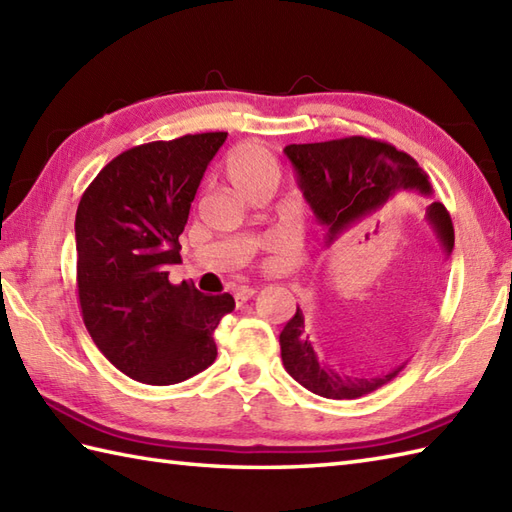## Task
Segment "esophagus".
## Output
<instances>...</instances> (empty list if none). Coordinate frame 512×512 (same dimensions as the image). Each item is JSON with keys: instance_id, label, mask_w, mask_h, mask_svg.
<instances>
[{"instance_id": "obj_1", "label": "esophagus", "mask_w": 512, "mask_h": 512, "mask_svg": "<svg viewBox=\"0 0 512 512\" xmlns=\"http://www.w3.org/2000/svg\"><path fill=\"white\" fill-rule=\"evenodd\" d=\"M255 288H250V286H239V288H235V292H233V297H235V301L237 303H246L248 299H253L255 297Z\"/></svg>"}]
</instances>
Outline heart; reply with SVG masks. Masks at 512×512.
<instances>
[{
	"label": "heart",
	"instance_id": "b5f03b06",
	"mask_svg": "<svg viewBox=\"0 0 512 512\" xmlns=\"http://www.w3.org/2000/svg\"><path fill=\"white\" fill-rule=\"evenodd\" d=\"M224 171L226 178L233 182V187L244 195L262 187H277L281 178L279 162L273 151L262 143H255V140L237 145L226 156Z\"/></svg>",
	"mask_w": 512,
	"mask_h": 512
}]
</instances>
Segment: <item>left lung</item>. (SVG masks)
Here are the masks:
<instances>
[{
  "label": "left lung",
  "instance_id": "obj_1",
  "mask_svg": "<svg viewBox=\"0 0 512 512\" xmlns=\"http://www.w3.org/2000/svg\"><path fill=\"white\" fill-rule=\"evenodd\" d=\"M286 156L297 171V182L317 220L328 228V244L350 242L380 224L413 209V195H431L424 169L405 151L385 140L347 136L325 143L288 145ZM427 222L447 253L453 250L451 215L440 202L427 206ZM297 306L279 334L286 372L312 394L332 400H354L394 380L405 365L383 376L352 378L334 372L314 352Z\"/></svg>",
  "mask_w": 512,
  "mask_h": 512
}]
</instances>
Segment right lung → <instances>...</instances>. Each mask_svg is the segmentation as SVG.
<instances>
[{
    "label": "right lung",
    "instance_id": "right-lung-1",
    "mask_svg": "<svg viewBox=\"0 0 512 512\" xmlns=\"http://www.w3.org/2000/svg\"><path fill=\"white\" fill-rule=\"evenodd\" d=\"M226 132L154 140L99 171L76 209V290L103 356L145 385H176L217 356L213 332L235 299L171 284L178 237Z\"/></svg>",
    "mask_w": 512,
    "mask_h": 512
}]
</instances>
